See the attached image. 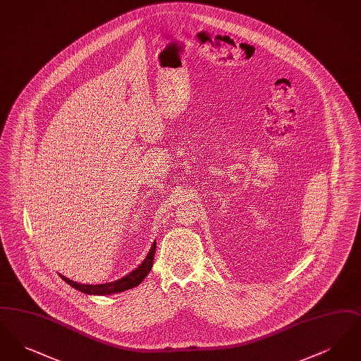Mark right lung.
Listing matches in <instances>:
<instances>
[{
  "instance_id": "right-lung-1",
  "label": "right lung",
  "mask_w": 361,
  "mask_h": 361,
  "mask_svg": "<svg viewBox=\"0 0 361 361\" xmlns=\"http://www.w3.org/2000/svg\"><path fill=\"white\" fill-rule=\"evenodd\" d=\"M155 253V240L147 253L146 258L142 261V264L137 267L133 272H130L128 275L123 276L119 280L111 281V283H104V284H81L77 281H73L63 275L59 276L70 284L73 288L78 290V291L84 292L87 295H112L116 292H123L134 288L139 286L143 279L147 276V274L152 271L153 267V259H154Z\"/></svg>"
}]
</instances>
